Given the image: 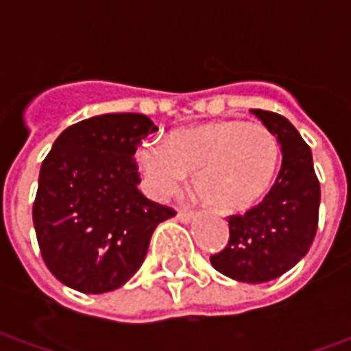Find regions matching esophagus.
<instances>
[{
    "mask_svg": "<svg viewBox=\"0 0 351 351\" xmlns=\"http://www.w3.org/2000/svg\"><path fill=\"white\" fill-rule=\"evenodd\" d=\"M176 220L182 221V223H190L193 220V213H190V210H178L176 213Z\"/></svg>",
    "mask_w": 351,
    "mask_h": 351,
    "instance_id": "34e87169",
    "label": "esophagus"
}]
</instances>
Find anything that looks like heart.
I'll list each match as a JSON object with an SVG mask.
<instances>
[{"mask_svg":"<svg viewBox=\"0 0 351 351\" xmlns=\"http://www.w3.org/2000/svg\"><path fill=\"white\" fill-rule=\"evenodd\" d=\"M280 145L263 123L220 120L176 130L167 141L146 138L137 148L143 186L154 199L182 190L193 175L197 197L218 213H243L271 188Z\"/></svg>","mask_w":351,"mask_h":351,"instance_id":"b5f03b06","label":"heart"}]
</instances>
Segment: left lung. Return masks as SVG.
<instances>
[{
	"instance_id": "8db88e82",
	"label": "left lung",
	"mask_w": 351,
	"mask_h": 351,
	"mask_svg": "<svg viewBox=\"0 0 351 351\" xmlns=\"http://www.w3.org/2000/svg\"><path fill=\"white\" fill-rule=\"evenodd\" d=\"M282 150L276 182L258 206L243 216H229V243L210 256L223 276L261 284L282 276L299 263L312 246L317 229L319 182L310 146L284 116L252 108Z\"/></svg>"
}]
</instances>
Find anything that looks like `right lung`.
I'll use <instances>...</instances> for the list:
<instances>
[{"label":"right lung","mask_w":351,"mask_h":351,"mask_svg":"<svg viewBox=\"0 0 351 351\" xmlns=\"http://www.w3.org/2000/svg\"><path fill=\"white\" fill-rule=\"evenodd\" d=\"M158 131L137 112L92 116L60 133L45 158L34 203L41 256L82 293L123 286L145 261L158 223L175 216L138 191L137 152Z\"/></svg>","instance_id":"obj_1"}]
</instances>
